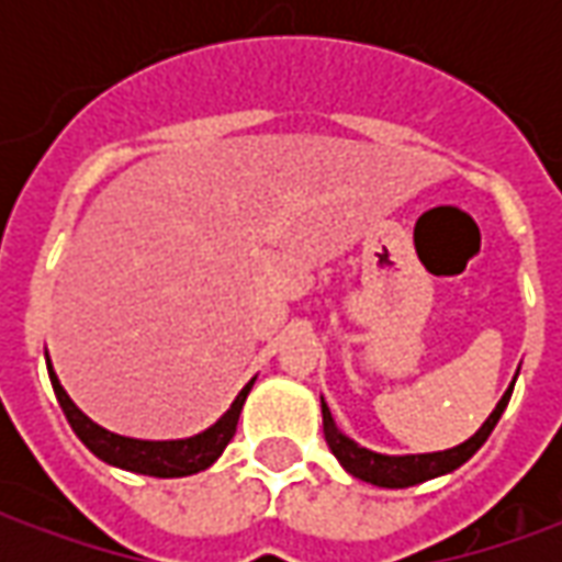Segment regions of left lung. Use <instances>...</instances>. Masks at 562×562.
Listing matches in <instances>:
<instances>
[{
  "instance_id": "8db88e82",
  "label": "left lung",
  "mask_w": 562,
  "mask_h": 562,
  "mask_svg": "<svg viewBox=\"0 0 562 562\" xmlns=\"http://www.w3.org/2000/svg\"><path fill=\"white\" fill-rule=\"evenodd\" d=\"M515 389V385H512ZM512 389L503 394V401L496 403V409L491 413V418L482 424V430L475 436H470L467 442H460L458 448H448V451H434V454H406V458H389V454H376V451H367V448L355 446L349 436H342L337 430V424L330 418V409L322 401V422H325V442L334 451V458L340 460L346 470L352 472L355 479L361 482L379 484V487H413V484H422L427 479H436L442 472L458 470L460 463L467 460L484 446V439L491 436V430L499 422V415L508 406V397H512Z\"/></svg>"
}]
</instances>
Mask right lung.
Here are the masks:
<instances>
[{"instance_id":"obj_1","label":"right lung","mask_w":562,"mask_h":562,"mask_svg":"<svg viewBox=\"0 0 562 562\" xmlns=\"http://www.w3.org/2000/svg\"><path fill=\"white\" fill-rule=\"evenodd\" d=\"M47 373H50L56 401L63 406V413H66L71 430L80 436V442L90 448L95 458H102L104 463L120 467V470L140 472V475H156V479H180V475H192V472L207 470L210 463L222 454V448L232 442L234 430H237V418H240V409H244L246 394L252 389V382H249V385L234 397L232 409L222 415L213 427H207L204 434L189 436V439H171V442H147V439L116 436L111 434V430L99 427L95 422H90V418L71 403L66 389L59 385V379H56L50 361H47Z\"/></svg>"}]
</instances>
